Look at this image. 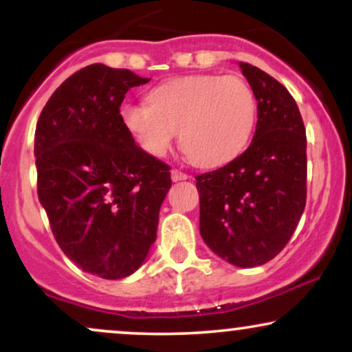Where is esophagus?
Returning a JSON list of instances; mask_svg holds the SVG:
<instances>
[{
	"label": "esophagus",
	"mask_w": 352,
	"mask_h": 352,
	"mask_svg": "<svg viewBox=\"0 0 352 352\" xmlns=\"http://www.w3.org/2000/svg\"><path fill=\"white\" fill-rule=\"evenodd\" d=\"M170 175H172V180H173V182H179V180H185V179H188L187 173H184V172L177 170V168H173V170L170 172Z\"/></svg>",
	"instance_id": "1"
}]
</instances>
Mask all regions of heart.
Instances as JSON below:
<instances>
[{"mask_svg": "<svg viewBox=\"0 0 352 352\" xmlns=\"http://www.w3.org/2000/svg\"><path fill=\"white\" fill-rule=\"evenodd\" d=\"M122 122L144 152L164 157L177 132L190 162L215 168L245 151L256 120V99L238 76H190L152 89L148 102L120 109Z\"/></svg>", "mask_w": 352, "mask_h": 352, "instance_id": "obj_1", "label": "heart"}]
</instances>
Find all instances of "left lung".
<instances>
[{
    "label": "left lung",
    "mask_w": 352,
    "mask_h": 352,
    "mask_svg": "<svg viewBox=\"0 0 352 352\" xmlns=\"http://www.w3.org/2000/svg\"><path fill=\"white\" fill-rule=\"evenodd\" d=\"M258 100L252 144L235 160L197 175L200 235L240 268L268 263L285 248L306 205V131L288 89L238 63Z\"/></svg>",
    "instance_id": "obj_1"
}]
</instances>
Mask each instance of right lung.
<instances>
[{"instance_id":"right-lung-1","label":"right lung","mask_w":352,"mask_h":352,"mask_svg":"<svg viewBox=\"0 0 352 352\" xmlns=\"http://www.w3.org/2000/svg\"><path fill=\"white\" fill-rule=\"evenodd\" d=\"M129 69L91 64L56 89L34 134L38 197L56 241L84 272L120 280L157 238L170 167L125 129L120 104L147 84Z\"/></svg>"}]
</instances>
